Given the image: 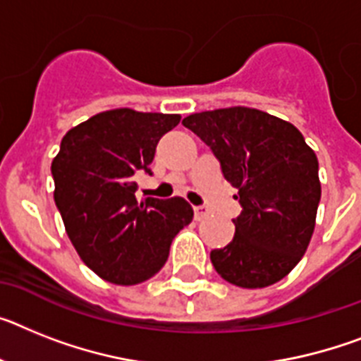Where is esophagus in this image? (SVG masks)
<instances>
[{
  "mask_svg": "<svg viewBox=\"0 0 361 361\" xmlns=\"http://www.w3.org/2000/svg\"><path fill=\"white\" fill-rule=\"evenodd\" d=\"M209 216V209L207 207H195V218L196 220H204V218Z\"/></svg>",
  "mask_w": 361,
  "mask_h": 361,
  "instance_id": "1",
  "label": "esophagus"
}]
</instances>
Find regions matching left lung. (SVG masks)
<instances>
[{"label":"left lung","mask_w":361,"mask_h":361,"mask_svg":"<svg viewBox=\"0 0 361 361\" xmlns=\"http://www.w3.org/2000/svg\"><path fill=\"white\" fill-rule=\"evenodd\" d=\"M220 159L242 213L235 237L211 251L214 269L240 288H266L298 266L316 227L317 156L292 123L231 106L183 119Z\"/></svg>","instance_id":"obj_1"}]
</instances>
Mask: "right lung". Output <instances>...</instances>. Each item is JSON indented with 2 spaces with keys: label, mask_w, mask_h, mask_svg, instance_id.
Here are the masks:
<instances>
[{
  "label": "right lung",
  "mask_w": 361,
  "mask_h": 361,
  "mask_svg": "<svg viewBox=\"0 0 361 361\" xmlns=\"http://www.w3.org/2000/svg\"><path fill=\"white\" fill-rule=\"evenodd\" d=\"M178 114L132 108L101 111L62 137L51 163L54 204L84 264L108 283L132 286L156 275L172 238L192 222L183 198H135V174L148 172L157 141Z\"/></svg>",
  "instance_id": "1"
}]
</instances>
